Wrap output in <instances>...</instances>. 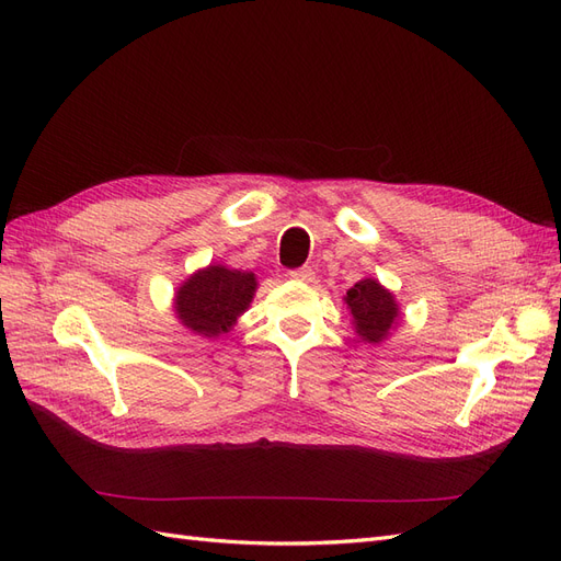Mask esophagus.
<instances>
[{"label": "esophagus", "mask_w": 561, "mask_h": 561, "mask_svg": "<svg viewBox=\"0 0 561 561\" xmlns=\"http://www.w3.org/2000/svg\"><path fill=\"white\" fill-rule=\"evenodd\" d=\"M290 278L299 280V283H311L316 278V271L311 266H301V268H293Z\"/></svg>", "instance_id": "1"}]
</instances>
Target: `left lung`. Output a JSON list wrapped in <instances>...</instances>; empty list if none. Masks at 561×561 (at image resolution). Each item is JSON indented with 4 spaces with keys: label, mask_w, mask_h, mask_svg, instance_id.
Returning a JSON list of instances; mask_svg holds the SVG:
<instances>
[{
    "label": "left lung",
    "mask_w": 561,
    "mask_h": 561,
    "mask_svg": "<svg viewBox=\"0 0 561 561\" xmlns=\"http://www.w3.org/2000/svg\"><path fill=\"white\" fill-rule=\"evenodd\" d=\"M353 316V328L367 344H381L398 325L400 309L393 293L375 278H363L355 283L344 297Z\"/></svg>",
    "instance_id": "left-lung-1"
}]
</instances>
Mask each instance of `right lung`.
<instances>
[{"label": "right lung", "mask_w": 561, "mask_h": 561, "mask_svg": "<svg viewBox=\"0 0 561 561\" xmlns=\"http://www.w3.org/2000/svg\"><path fill=\"white\" fill-rule=\"evenodd\" d=\"M257 290L252 271L210 264L186 278L175 293V313L194 334L215 339L229 332Z\"/></svg>", "instance_id": "add662e5"}]
</instances>
